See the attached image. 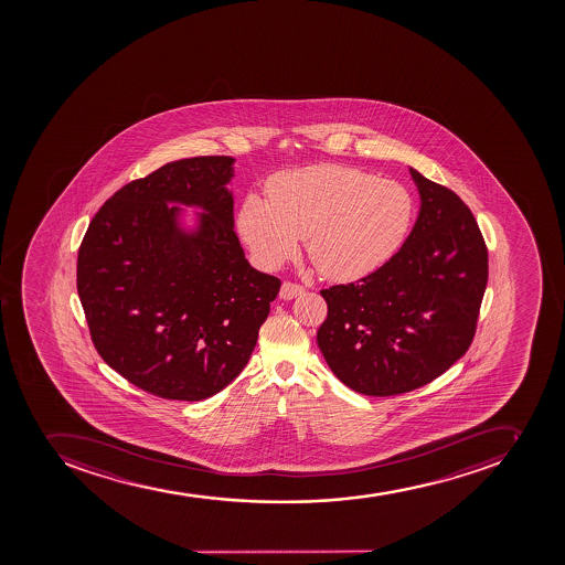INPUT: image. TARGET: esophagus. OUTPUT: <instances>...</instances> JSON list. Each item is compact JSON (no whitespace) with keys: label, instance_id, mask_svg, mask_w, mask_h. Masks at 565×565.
<instances>
[{"label":"esophagus","instance_id":"obj_1","mask_svg":"<svg viewBox=\"0 0 565 565\" xmlns=\"http://www.w3.org/2000/svg\"><path fill=\"white\" fill-rule=\"evenodd\" d=\"M303 290L301 285L292 284V281H284V284H281L280 298H284V300H292L296 296H300Z\"/></svg>","mask_w":565,"mask_h":565}]
</instances>
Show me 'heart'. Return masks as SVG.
Returning a JSON list of instances; mask_svg holds the SVG:
<instances>
[{
	"label": "heart",
	"instance_id": "b5f03b06",
	"mask_svg": "<svg viewBox=\"0 0 565 565\" xmlns=\"http://www.w3.org/2000/svg\"><path fill=\"white\" fill-rule=\"evenodd\" d=\"M414 211V196L397 180L318 164L270 177L265 196L245 195L236 225L265 267L290 260L307 236V253L324 278L355 281L392 260Z\"/></svg>",
	"mask_w": 565,
	"mask_h": 565
}]
</instances>
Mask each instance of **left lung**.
I'll list each match as a JSON object with an SVG mask.
<instances>
[{
    "mask_svg": "<svg viewBox=\"0 0 565 565\" xmlns=\"http://www.w3.org/2000/svg\"><path fill=\"white\" fill-rule=\"evenodd\" d=\"M420 210L388 264L321 290L318 347L335 377L363 395L428 385L473 341L488 284V247L470 207L412 170Z\"/></svg>",
    "mask_w": 565,
    "mask_h": 565,
    "instance_id": "left-lung-1",
    "label": "left lung"
}]
</instances>
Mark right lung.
Here are the masks:
<instances>
[{
	"instance_id": "add662e5",
	"label": "right lung",
	"mask_w": 565,
	"mask_h": 565,
	"mask_svg": "<svg viewBox=\"0 0 565 565\" xmlns=\"http://www.w3.org/2000/svg\"><path fill=\"white\" fill-rule=\"evenodd\" d=\"M233 162L193 157L131 180L81 242L77 292L95 350L162 399H207L230 385L280 290L245 260L233 230ZM168 201L205 210L196 232L179 227Z\"/></svg>"
}]
</instances>
